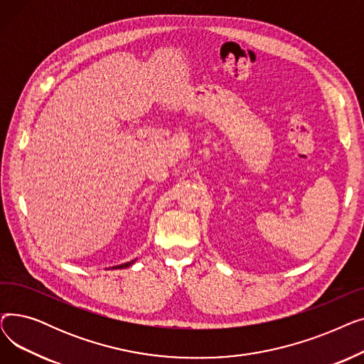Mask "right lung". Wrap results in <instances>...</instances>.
<instances>
[{"label":"right lung","mask_w":364,"mask_h":364,"mask_svg":"<svg viewBox=\"0 0 364 364\" xmlns=\"http://www.w3.org/2000/svg\"><path fill=\"white\" fill-rule=\"evenodd\" d=\"M134 261H136V259H132V261L125 262V264H121V265H117V267H112V269H127V267H129L131 264H134Z\"/></svg>","instance_id":"add662e5"}]
</instances>
